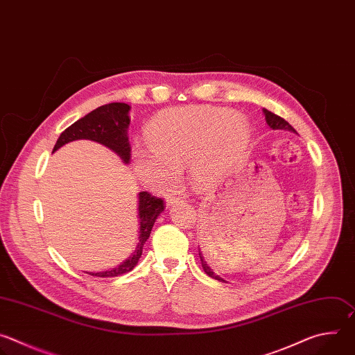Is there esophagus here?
I'll list each match as a JSON object with an SVG mask.
<instances>
[{"label": "esophagus", "instance_id": "1", "mask_svg": "<svg viewBox=\"0 0 355 355\" xmlns=\"http://www.w3.org/2000/svg\"><path fill=\"white\" fill-rule=\"evenodd\" d=\"M182 200H184L182 196H168L167 200H166V204H167V207H170V205H174V204H180V202H182Z\"/></svg>", "mask_w": 355, "mask_h": 355}]
</instances>
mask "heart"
I'll return each instance as SVG.
<instances>
[{
  "instance_id": "b5f03b06",
  "label": "heart",
  "mask_w": 355,
  "mask_h": 355,
  "mask_svg": "<svg viewBox=\"0 0 355 355\" xmlns=\"http://www.w3.org/2000/svg\"><path fill=\"white\" fill-rule=\"evenodd\" d=\"M248 137L247 122L227 110H171L147 128L148 150L136 151L135 170L146 184L166 191L188 164L193 182L207 187L243 155Z\"/></svg>"
}]
</instances>
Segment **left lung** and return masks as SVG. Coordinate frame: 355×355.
<instances>
[{"label":"left lung","instance_id":"obj_1","mask_svg":"<svg viewBox=\"0 0 355 355\" xmlns=\"http://www.w3.org/2000/svg\"><path fill=\"white\" fill-rule=\"evenodd\" d=\"M264 115H266V122L268 123V126L270 128H272L274 130H277V129H285V130H292V132H296L284 118H281V116H278L277 114H274V112H271V111H268V110H264ZM199 259H200V264H202V268H204V271L209 275V277H212V278H215V279H218V281H225L223 278H220L219 275H216L212 270H211V267L207 264V261H205V259L202 257V254L199 252Z\"/></svg>","mask_w":355,"mask_h":355}]
</instances>
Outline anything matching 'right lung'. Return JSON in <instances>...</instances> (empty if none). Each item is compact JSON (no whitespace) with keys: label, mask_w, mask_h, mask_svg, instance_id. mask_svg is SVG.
<instances>
[{"label":"right lung","mask_w":355,"mask_h":355,"mask_svg":"<svg viewBox=\"0 0 355 355\" xmlns=\"http://www.w3.org/2000/svg\"><path fill=\"white\" fill-rule=\"evenodd\" d=\"M129 110L130 107L123 103H112V104H107L94 110L84 118L74 122L60 135V137L58 139L53 147V151H56L58 148H60L69 141L78 140V139H88L110 147L123 160L125 164H128L130 160V144L128 140V128L130 123V119L128 115ZM164 208L166 207H164L163 198L151 195L147 191L140 192L139 193L140 236H139L137 248L135 250L133 256L114 270L104 271V272H88V274L94 277L108 278V277H118L132 271L139 263V259L141 257L143 245L147 241L157 216L164 211Z\"/></svg>","instance_id":"right-lung-1"}]
</instances>
